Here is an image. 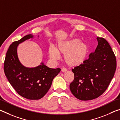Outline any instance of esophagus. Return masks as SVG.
Segmentation results:
<instances>
[{
	"label": "esophagus",
	"instance_id": "1",
	"mask_svg": "<svg viewBox=\"0 0 120 120\" xmlns=\"http://www.w3.org/2000/svg\"><path fill=\"white\" fill-rule=\"evenodd\" d=\"M67 71V70L66 68H62V69H61L62 72H66V71Z\"/></svg>",
	"mask_w": 120,
	"mask_h": 120
}]
</instances>
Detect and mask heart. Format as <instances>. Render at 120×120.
<instances>
[{
    "instance_id": "1",
    "label": "heart",
    "mask_w": 120,
    "mask_h": 120,
    "mask_svg": "<svg viewBox=\"0 0 120 120\" xmlns=\"http://www.w3.org/2000/svg\"><path fill=\"white\" fill-rule=\"evenodd\" d=\"M89 48L86 43L77 38L63 40L57 44L56 49L50 46L49 55L53 61H57L64 55V60L68 66L75 67L83 64L88 56Z\"/></svg>"
}]
</instances>
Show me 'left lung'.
Listing matches in <instances>:
<instances>
[{
	"label": "left lung",
	"mask_w": 120,
	"mask_h": 120,
	"mask_svg": "<svg viewBox=\"0 0 120 120\" xmlns=\"http://www.w3.org/2000/svg\"><path fill=\"white\" fill-rule=\"evenodd\" d=\"M98 45L95 52L83 64L72 71L74 80L70 84L72 94L80 100L96 98L108 87L116 68L115 54L107 41L97 38Z\"/></svg>",
	"instance_id": "8db88e82"
}]
</instances>
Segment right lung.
<instances>
[{"mask_svg": "<svg viewBox=\"0 0 120 120\" xmlns=\"http://www.w3.org/2000/svg\"><path fill=\"white\" fill-rule=\"evenodd\" d=\"M33 37L32 34H28L9 46L4 69L8 80L18 94L25 98L37 100L48 92L53 79L61 69L49 68L43 62L34 68L26 67L21 64L17 56L18 45Z\"/></svg>", "mask_w": 120, "mask_h": 120, "instance_id": "1", "label": "right lung"}]
</instances>
